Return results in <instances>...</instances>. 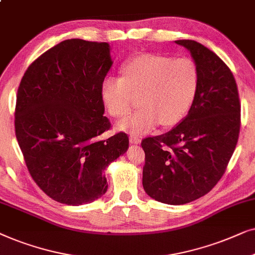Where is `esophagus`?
Returning <instances> with one entry per match:
<instances>
[{"mask_svg": "<svg viewBox=\"0 0 255 255\" xmlns=\"http://www.w3.org/2000/svg\"><path fill=\"white\" fill-rule=\"evenodd\" d=\"M129 141H130V143H140L141 137L140 136H136V135H130Z\"/></svg>", "mask_w": 255, "mask_h": 255, "instance_id": "34e87169", "label": "esophagus"}]
</instances>
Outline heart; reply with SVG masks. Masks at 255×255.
I'll use <instances>...</instances> for the list:
<instances>
[{"mask_svg": "<svg viewBox=\"0 0 255 255\" xmlns=\"http://www.w3.org/2000/svg\"><path fill=\"white\" fill-rule=\"evenodd\" d=\"M199 87V71L190 58L138 54L122 65V78L107 77L101 98L113 118L127 117L140 98L141 108L119 125L124 130L145 133L158 124L171 127L191 110Z\"/></svg>", "mask_w": 255, "mask_h": 255, "instance_id": "1", "label": "heart"}]
</instances>
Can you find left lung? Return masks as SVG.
Returning <instances> with one entry per match:
<instances>
[{
    "label": "left lung",
    "mask_w": 255,
    "mask_h": 255,
    "mask_svg": "<svg viewBox=\"0 0 255 255\" xmlns=\"http://www.w3.org/2000/svg\"><path fill=\"white\" fill-rule=\"evenodd\" d=\"M191 52L199 87L191 110L174 129L142 140L144 191L155 201L186 204L211 191L236 149L240 131L238 87L229 66L195 40H176Z\"/></svg>",
    "instance_id": "left-lung-1"
}]
</instances>
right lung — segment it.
<instances>
[{"mask_svg":"<svg viewBox=\"0 0 255 255\" xmlns=\"http://www.w3.org/2000/svg\"><path fill=\"white\" fill-rule=\"evenodd\" d=\"M110 45L66 39L25 71L15 108L16 138L29 174L53 201L83 205L107 191L105 169L128 149L104 117L101 84L112 66Z\"/></svg>","mask_w":255,"mask_h":255,"instance_id":"obj_1","label":"right lung"}]
</instances>
